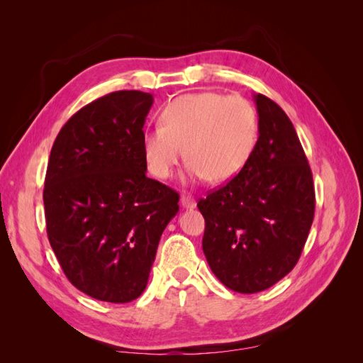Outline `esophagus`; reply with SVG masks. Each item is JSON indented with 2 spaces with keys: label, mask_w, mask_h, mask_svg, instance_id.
Listing matches in <instances>:
<instances>
[{
  "label": "esophagus",
  "mask_w": 363,
  "mask_h": 363,
  "mask_svg": "<svg viewBox=\"0 0 363 363\" xmlns=\"http://www.w3.org/2000/svg\"><path fill=\"white\" fill-rule=\"evenodd\" d=\"M181 206L184 207V209H195V207H196V201L194 199V196L182 195V196H181Z\"/></svg>",
  "instance_id": "obj_1"
}]
</instances>
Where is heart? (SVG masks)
<instances>
[{"label":"heart","instance_id":"1","mask_svg":"<svg viewBox=\"0 0 363 363\" xmlns=\"http://www.w3.org/2000/svg\"><path fill=\"white\" fill-rule=\"evenodd\" d=\"M160 123L142 137L146 165L159 179L172 176L184 156L190 159V179H233L248 164L259 138L256 107L242 96L217 91L174 98L162 111Z\"/></svg>","mask_w":363,"mask_h":363}]
</instances>
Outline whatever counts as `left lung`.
<instances>
[{
    "mask_svg": "<svg viewBox=\"0 0 363 363\" xmlns=\"http://www.w3.org/2000/svg\"><path fill=\"white\" fill-rule=\"evenodd\" d=\"M252 99L259 138L251 159L198 203L207 264L238 293L267 290L291 272L315 212L312 172L290 118L269 98L256 94Z\"/></svg>",
    "mask_w": 363,
    "mask_h": 363,
    "instance_id": "left-lung-1",
    "label": "left lung"
}]
</instances>
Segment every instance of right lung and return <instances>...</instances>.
I'll list each match as a JSON object with an SVG mask.
<instances>
[{"mask_svg": "<svg viewBox=\"0 0 363 363\" xmlns=\"http://www.w3.org/2000/svg\"><path fill=\"white\" fill-rule=\"evenodd\" d=\"M154 98L120 90L60 129L46 168V233L76 289L107 303L143 293L179 195L146 176L142 137Z\"/></svg>", "mask_w": 363, "mask_h": 363, "instance_id": "1", "label": "right lung"}]
</instances>
